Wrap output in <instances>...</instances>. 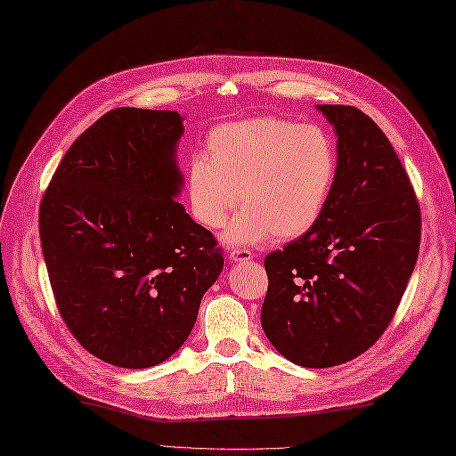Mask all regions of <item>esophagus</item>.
<instances>
[{"instance_id": "obj_1", "label": "esophagus", "mask_w": 456, "mask_h": 456, "mask_svg": "<svg viewBox=\"0 0 456 456\" xmlns=\"http://www.w3.org/2000/svg\"><path fill=\"white\" fill-rule=\"evenodd\" d=\"M231 263H248V260H253V253L247 248H233L229 255Z\"/></svg>"}]
</instances>
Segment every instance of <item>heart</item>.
<instances>
[{"instance_id": "heart-1", "label": "heart", "mask_w": 456, "mask_h": 456, "mask_svg": "<svg viewBox=\"0 0 456 456\" xmlns=\"http://www.w3.org/2000/svg\"><path fill=\"white\" fill-rule=\"evenodd\" d=\"M338 176L335 139L317 125L253 118L219 125L209 133L208 154L188 164L191 216L208 229L225 225L229 247L309 233L331 200Z\"/></svg>"}]
</instances>
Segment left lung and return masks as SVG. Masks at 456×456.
<instances>
[{"label":"left lung","mask_w":456,"mask_h":456,"mask_svg":"<svg viewBox=\"0 0 456 456\" xmlns=\"http://www.w3.org/2000/svg\"><path fill=\"white\" fill-rule=\"evenodd\" d=\"M317 110L337 134V183L322 221L266 256L260 312L268 341L305 368L348 362L378 341L421 239L418 200L388 137L351 105Z\"/></svg>","instance_id":"8db88e82"}]
</instances>
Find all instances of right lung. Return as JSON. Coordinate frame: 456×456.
<instances>
[{
	"label": "right lung",
	"mask_w": 456,
	"mask_h": 456,
	"mask_svg": "<svg viewBox=\"0 0 456 456\" xmlns=\"http://www.w3.org/2000/svg\"><path fill=\"white\" fill-rule=\"evenodd\" d=\"M178 111L119 108L86 129L38 211L61 315L94 356L149 368L186 343L223 270L206 227L176 201Z\"/></svg>",
	"instance_id": "1"
}]
</instances>
